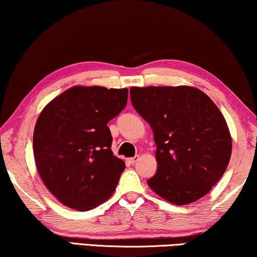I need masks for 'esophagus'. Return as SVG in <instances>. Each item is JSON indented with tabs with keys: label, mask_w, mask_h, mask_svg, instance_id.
<instances>
[{
	"label": "esophagus",
	"mask_w": 257,
	"mask_h": 257,
	"mask_svg": "<svg viewBox=\"0 0 257 257\" xmlns=\"http://www.w3.org/2000/svg\"><path fill=\"white\" fill-rule=\"evenodd\" d=\"M139 159H140V157H139V156H135V157H134V158H128L127 162H128L129 164H132V165H134V164H135Z\"/></svg>",
	"instance_id": "esophagus-1"
}]
</instances>
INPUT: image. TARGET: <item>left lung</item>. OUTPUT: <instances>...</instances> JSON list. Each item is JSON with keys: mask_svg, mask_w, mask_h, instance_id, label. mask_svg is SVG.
Segmentation results:
<instances>
[{"mask_svg": "<svg viewBox=\"0 0 257 257\" xmlns=\"http://www.w3.org/2000/svg\"><path fill=\"white\" fill-rule=\"evenodd\" d=\"M130 98L157 145L158 170L149 187L177 205L200 200L223 177L231 158L232 139L219 108L191 86H134Z\"/></svg>", "mask_w": 257, "mask_h": 257, "instance_id": "8db88e82", "label": "left lung"}]
</instances>
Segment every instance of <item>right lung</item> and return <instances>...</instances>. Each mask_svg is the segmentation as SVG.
I'll use <instances>...</instances> for the list:
<instances>
[{
	"label": "right lung",
	"instance_id": "right-lung-1",
	"mask_svg": "<svg viewBox=\"0 0 257 257\" xmlns=\"http://www.w3.org/2000/svg\"><path fill=\"white\" fill-rule=\"evenodd\" d=\"M127 89L75 86L40 113L33 133L39 175L62 204L91 210L112 196L124 162L112 152L107 123L127 105Z\"/></svg>",
	"mask_w": 257,
	"mask_h": 257
}]
</instances>
